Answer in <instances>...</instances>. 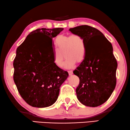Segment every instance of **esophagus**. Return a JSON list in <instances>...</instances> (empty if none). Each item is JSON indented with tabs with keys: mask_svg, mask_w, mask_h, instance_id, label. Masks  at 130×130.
Here are the masks:
<instances>
[{
	"mask_svg": "<svg viewBox=\"0 0 130 130\" xmlns=\"http://www.w3.org/2000/svg\"><path fill=\"white\" fill-rule=\"evenodd\" d=\"M73 71H72V70H70V71H69V75H73Z\"/></svg>",
	"mask_w": 130,
	"mask_h": 130,
	"instance_id": "esophagus-1",
	"label": "esophagus"
}]
</instances>
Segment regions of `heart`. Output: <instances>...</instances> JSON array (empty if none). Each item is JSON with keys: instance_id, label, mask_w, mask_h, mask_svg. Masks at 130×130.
Masks as SVG:
<instances>
[{"instance_id": "obj_1", "label": "heart", "mask_w": 130, "mask_h": 130, "mask_svg": "<svg viewBox=\"0 0 130 130\" xmlns=\"http://www.w3.org/2000/svg\"><path fill=\"white\" fill-rule=\"evenodd\" d=\"M56 49L53 52L54 63L61 67L64 56L66 57L64 66L66 69L73 67L76 62L84 60L86 55V44L82 36L76 34L71 35H59L55 40Z\"/></svg>"}]
</instances>
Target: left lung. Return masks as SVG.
Instances as JSON below:
<instances>
[{"label":"left lung","mask_w":130,"mask_h":130,"mask_svg":"<svg viewBox=\"0 0 130 130\" xmlns=\"http://www.w3.org/2000/svg\"><path fill=\"white\" fill-rule=\"evenodd\" d=\"M69 30L84 38L86 44L84 60L73 71L79 78L76 97L84 105L96 107L107 101L116 84L118 63L110 42L99 30L81 25ZM96 35L101 37L94 42Z\"/></svg>","instance_id":"1"}]
</instances>
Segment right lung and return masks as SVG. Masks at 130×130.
<instances>
[{
    "instance_id": "right-lung-1",
    "label": "right lung",
    "mask_w": 130,
    "mask_h": 130,
    "mask_svg": "<svg viewBox=\"0 0 130 130\" xmlns=\"http://www.w3.org/2000/svg\"><path fill=\"white\" fill-rule=\"evenodd\" d=\"M63 30L36 29L17 49L14 80L21 96L31 107L45 108L54 104L61 85L69 76L67 71L55 64L53 58L52 39ZM40 36L50 39V48L37 37Z\"/></svg>"
}]
</instances>
